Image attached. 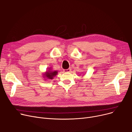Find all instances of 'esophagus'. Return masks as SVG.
<instances>
[{"mask_svg":"<svg viewBox=\"0 0 132 132\" xmlns=\"http://www.w3.org/2000/svg\"><path fill=\"white\" fill-rule=\"evenodd\" d=\"M71 68H69V69H65V70H64V72H70L71 71Z\"/></svg>","mask_w":132,"mask_h":132,"instance_id":"34e87169","label":"esophagus"}]
</instances>
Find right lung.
<instances>
[{
    "mask_svg": "<svg viewBox=\"0 0 132 132\" xmlns=\"http://www.w3.org/2000/svg\"><path fill=\"white\" fill-rule=\"evenodd\" d=\"M58 73L57 70H52V69H51V68H48V69H47L46 70V71L45 72H44L43 75V77L44 78V79H53L55 76L56 75H57Z\"/></svg>",
    "mask_w": 132,
    "mask_h": 132,
    "instance_id": "1",
    "label": "right lung"
}]
</instances>
